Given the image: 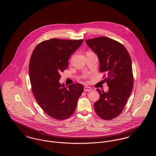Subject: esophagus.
Returning a JSON list of instances; mask_svg holds the SVG:
<instances>
[{"instance_id": "obj_1", "label": "esophagus", "mask_w": 156, "mask_h": 156, "mask_svg": "<svg viewBox=\"0 0 156 156\" xmlns=\"http://www.w3.org/2000/svg\"><path fill=\"white\" fill-rule=\"evenodd\" d=\"M90 90H92V89L90 87H84V91H90Z\"/></svg>"}]
</instances>
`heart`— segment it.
I'll return each mask as SVG.
<instances>
[{"label": "heart", "instance_id": "obj_1", "mask_svg": "<svg viewBox=\"0 0 156 156\" xmlns=\"http://www.w3.org/2000/svg\"><path fill=\"white\" fill-rule=\"evenodd\" d=\"M83 77H84V78H86V77H87V76H86V75H85Z\"/></svg>", "mask_w": 156, "mask_h": 156}]
</instances>
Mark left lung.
Segmentation results:
<instances>
[{
    "mask_svg": "<svg viewBox=\"0 0 156 156\" xmlns=\"http://www.w3.org/2000/svg\"><path fill=\"white\" fill-rule=\"evenodd\" d=\"M86 43L97 54L100 72L106 73L104 80L109 87L106 92L97 89L100 98L95 111L102 119H114L123 111L133 87L130 56L123 45L108 37L88 39Z\"/></svg>",
    "mask_w": 156,
    "mask_h": 156,
    "instance_id": "obj_1",
    "label": "left lung"
}]
</instances>
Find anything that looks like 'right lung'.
I'll return each mask as SVG.
<instances>
[{
  "instance_id": "1",
  "label": "right lung",
  "mask_w": 156,
  "mask_h": 156,
  "mask_svg": "<svg viewBox=\"0 0 156 156\" xmlns=\"http://www.w3.org/2000/svg\"><path fill=\"white\" fill-rule=\"evenodd\" d=\"M83 40L52 38L37 45L31 54L29 76L37 103L50 116L57 120L70 117L83 91L80 83L66 87L61 84L60 73L67 69L68 59Z\"/></svg>"
}]
</instances>
